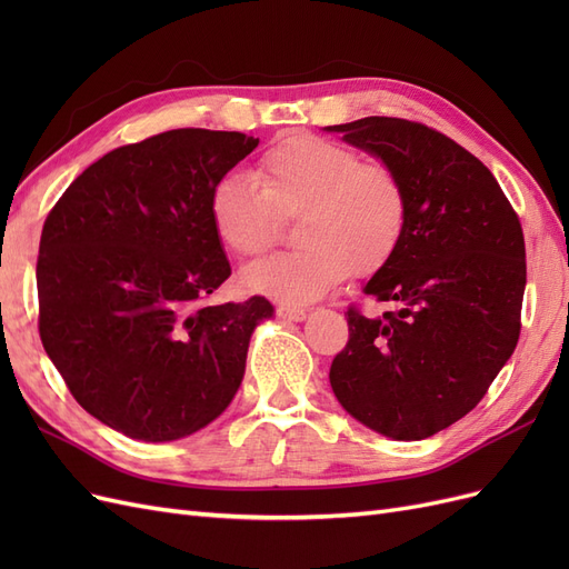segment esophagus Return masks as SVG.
I'll return each instance as SVG.
<instances>
[{
    "label": "esophagus",
    "instance_id": "34e87169",
    "mask_svg": "<svg viewBox=\"0 0 569 569\" xmlns=\"http://www.w3.org/2000/svg\"><path fill=\"white\" fill-rule=\"evenodd\" d=\"M278 313H280V318H284V320H295V322H301V320H306V316H308L306 308L291 306V303H282V306L278 308Z\"/></svg>",
    "mask_w": 569,
    "mask_h": 569
}]
</instances>
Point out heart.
<instances>
[{
    "mask_svg": "<svg viewBox=\"0 0 569 569\" xmlns=\"http://www.w3.org/2000/svg\"><path fill=\"white\" fill-rule=\"evenodd\" d=\"M274 213L297 216L299 249L272 253L242 270V287L282 301H316L347 274L368 278L399 251L408 220L406 187L393 168L358 151L291 134L258 161L256 178L222 176L209 201L218 242L237 258L263 253Z\"/></svg>",
    "mask_w": 569,
    "mask_h": 569,
    "instance_id": "b5f03b06",
    "label": "heart"
}]
</instances>
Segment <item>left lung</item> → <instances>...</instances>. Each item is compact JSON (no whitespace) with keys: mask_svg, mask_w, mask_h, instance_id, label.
<instances>
[{"mask_svg":"<svg viewBox=\"0 0 569 569\" xmlns=\"http://www.w3.org/2000/svg\"><path fill=\"white\" fill-rule=\"evenodd\" d=\"M325 130L393 168L408 197L403 242L363 287L393 311L351 308L330 385L372 432L420 441L468 416L518 347L520 220L491 170L432 128L368 116Z\"/></svg>","mask_w":569,"mask_h":569,"instance_id":"1","label":"left lung"}]
</instances>
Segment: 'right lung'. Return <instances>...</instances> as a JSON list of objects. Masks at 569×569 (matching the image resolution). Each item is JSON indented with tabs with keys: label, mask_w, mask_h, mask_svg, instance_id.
<instances>
[{
	"label": "right lung",
	"mask_w": 569,
	"mask_h": 569,
	"mask_svg": "<svg viewBox=\"0 0 569 569\" xmlns=\"http://www.w3.org/2000/svg\"><path fill=\"white\" fill-rule=\"evenodd\" d=\"M258 147L244 132L180 128L82 170L47 216L40 337L76 401L149 443L199 432L232 403L263 297L206 306L230 278L211 226L216 182Z\"/></svg>",
	"instance_id": "obj_1"
}]
</instances>
